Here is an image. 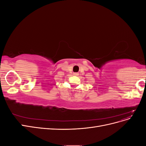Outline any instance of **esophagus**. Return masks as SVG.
<instances>
[{
    "mask_svg": "<svg viewBox=\"0 0 146 146\" xmlns=\"http://www.w3.org/2000/svg\"><path fill=\"white\" fill-rule=\"evenodd\" d=\"M74 74L75 75V76H78V73H74Z\"/></svg>",
    "mask_w": 146,
    "mask_h": 146,
    "instance_id": "esophagus-1",
    "label": "esophagus"
}]
</instances>
